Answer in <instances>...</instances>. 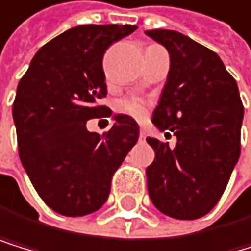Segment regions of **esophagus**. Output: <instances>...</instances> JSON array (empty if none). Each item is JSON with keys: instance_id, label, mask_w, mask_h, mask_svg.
<instances>
[{"instance_id": "obj_1", "label": "esophagus", "mask_w": 251, "mask_h": 251, "mask_svg": "<svg viewBox=\"0 0 251 251\" xmlns=\"http://www.w3.org/2000/svg\"><path fill=\"white\" fill-rule=\"evenodd\" d=\"M140 138H141V140H144V138H146V128L144 127L140 128Z\"/></svg>"}]
</instances>
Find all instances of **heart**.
<instances>
[{
    "mask_svg": "<svg viewBox=\"0 0 251 251\" xmlns=\"http://www.w3.org/2000/svg\"><path fill=\"white\" fill-rule=\"evenodd\" d=\"M118 110L123 111V113H127L133 118H138L141 119L147 115V111H149V104L141 99V98H126V99H121L118 102Z\"/></svg>",
    "mask_w": 251,
    "mask_h": 251,
    "instance_id": "1",
    "label": "heart"
}]
</instances>
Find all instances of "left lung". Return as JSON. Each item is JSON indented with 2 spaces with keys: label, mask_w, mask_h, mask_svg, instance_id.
<instances>
[{
  "label": "left lung",
  "mask_w": 251,
  "mask_h": 251,
  "mask_svg": "<svg viewBox=\"0 0 251 251\" xmlns=\"http://www.w3.org/2000/svg\"><path fill=\"white\" fill-rule=\"evenodd\" d=\"M146 34L171 60L152 123L177 136L174 149L147 138L155 151L147 191L163 214L192 221L216 206L239 160L244 105L238 83L211 49L176 30Z\"/></svg>",
  "instance_id": "obj_1"
}]
</instances>
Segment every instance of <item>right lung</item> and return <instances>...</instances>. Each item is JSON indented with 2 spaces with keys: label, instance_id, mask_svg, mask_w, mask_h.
<instances>
[{
  "label": "right lung",
  "instance_id": "1",
  "mask_svg": "<svg viewBox=\"0 0 251 251\" xmlns=\"http://www.w3.org/2000/svg\"><path fill=\"white\" fill-rule=\"evenodd\" d=\"M135 29L83 25L65 30L38 49L18 83L12 116L20 160L38 196L59 214L98 211L138 141L140 127L127 115H115L104 135L87 130L88 119L111 115L98 105L107 95L104 52Z\"/></svg>",
  "mask_w": 251,
  "mask_h": 251
}]
</instances>
